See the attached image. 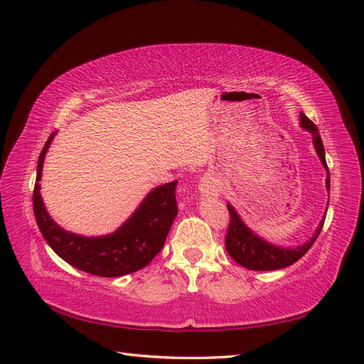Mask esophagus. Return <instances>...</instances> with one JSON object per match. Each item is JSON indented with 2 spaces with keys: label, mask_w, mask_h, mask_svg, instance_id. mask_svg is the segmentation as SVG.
Returning a JSON list of instances; mask_svg holds the SVG:
<instances>
[{
  "label": "esophagus",
  "mask_w": 364,
  "mask_h": 364,
  "mask_svg": "<svg viewBox=\"0 0 364 364\" xmlns=\"http://www.w3.org/2000/svg\"><path fill=\"white\" fill-rule=\"evenodd\" d=\"M200 192L205 197H213V196H218V184H215L210 178H202V183H200Z\"/></svg>",
  "instance_id": "esophagus-1"
}]
</instances>
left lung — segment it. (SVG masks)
<instances>
[{
    "mask_svg": "<svg viewBox=\"0 0 364 364\" xmlns=\"http://www.w3.org/2000/svg\"><path fill=\"white\" fill-rule=\"evenodd\" d=\"M300 125L305 129L311 131L314 149L318 151L323 167H327L326 150L318 128L314 123L306 117L305 114H300ZM327 189L330 191V175H327ZM230 213V225L225 235V249L228 255L233 258L239 266L250 270H277L288 267L294 262L299 261L304 255L311 249L316 239H318L321 230L323 227V220L321 222L319 228L316 230V235L306 244L296 247V249H282V247L270 245L269 242L262 241L257 235L245 227V223L239 218L233 206L227 205Z\"/></svg>",
    "mask_w": 364,
    "mask_h": 364,
    "instance_id": "left-lung-1",
    "label": "left lung"
}]
</instances>
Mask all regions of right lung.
<instances>
[{
  "instance_id": "obj_1",
  "label": "right lung",
  "mask_w": 364,
  "mask_h": 364,
  "mask_svg": "<svg viewBox=\"0 0 364 364\" xmlns=\"http://www.w3.org/2000/svg\"><path fill=\"white\" fill-rule=\"evenodd\" d=\"M54 133L45 142L37 161V176L33 192V210L45 241L68 264L97 277H120L149 266L164 247L168 230L178 214L172 181L153 189L137 211L112 235L84 237L60 228L45 210L41 197V181L45 153Z\"/></svg>"
}]
</instances>
